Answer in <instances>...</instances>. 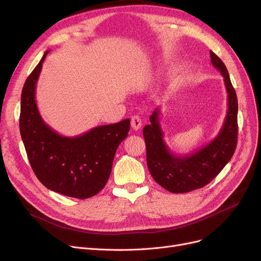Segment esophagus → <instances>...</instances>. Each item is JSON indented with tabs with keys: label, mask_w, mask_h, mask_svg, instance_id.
<instances>
[{
	"label": "esophagus",
	"mask_w": 261,
	"mask_h": 261,
	"mask_svg": "<svg viewBox=\"0 0 261 261\" xmlns=\"http://www.w3.org/2000/svg\"><path fill=\"white\" fill-rule=\"evenodd\" d=\"M131 127L133 130H139L142 127V118L139 115H133L131 118Z\"/></svg>",
	"instance_id": "34e87169"
}]
</instances>
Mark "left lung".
I'll list each match as a JSON object with an SVG mask.
<instances>
[{
	"label": "left lung",
	"mask_w": 261,
	"mask_h": 261,
	"mask_svg": "<svg viewBox=\"0 0 261 261\" xmlns=\"http://www.w3.org/2000/svg\"><path fill=\"white\" fill-rule=\"evenodd\" d=\"M212 64L221 73L227 92V113L219 134L206 146L186 154H173L164 141L160 125V110L150 116L143 135L147 150V166L154 181L173 194H184L208 184L220 173L234 154L238 136V100L227 68L214 51Z\"/></svg>",
	"instance_id": "left-lung-1"
}]
</instances>
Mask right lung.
Wrapping results in <instances>:
<instances>
[{
	"label": "right lung",
	"mask_w": 261,
	"mask_h": 261,
	"mask_svg": "<svg viewBox=\"0 0 261 261\" xmlns=\"http://www.w3.org/2000/svg\"><path fill=\"white\" fill-rule=\"evenodd\" d=\"M42 59L27 77L21 94L20 132L31 166L46 188L58 194L88 199L105 187L116 149L128 136L130 119L105 125L74 138L58 134L41 117L36 85Z\"/></svg>",
	"instance_id": "add662e5"
}]
</instances>
